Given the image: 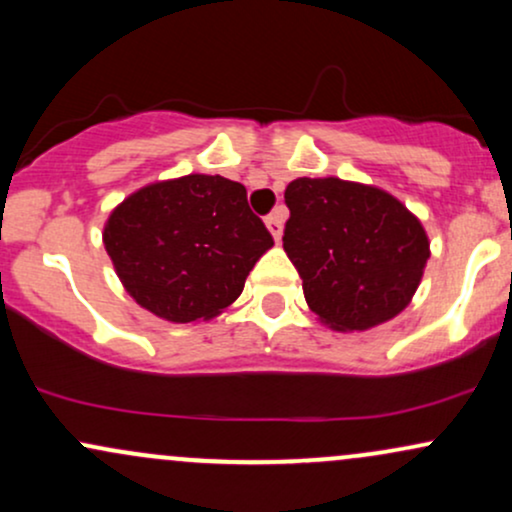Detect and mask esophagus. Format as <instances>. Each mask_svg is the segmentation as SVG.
I'll return each mask as SVG.
<instances>
[{"mask_svg": "<svg viewBox=\"0 0 512 512\" xmlns=\"http://www.w3.org/2000/svg\"><path fill=\"white\" fill-rule=\"evenodd\" d=\"M264 223H267V228H269V233H272V238L276 240V243H279L281 240V233H284V209H276V211H272V214L267 216V219H264Z\"/></svg>", "mask_w": 512, "mask_h": 512, "instance_id": "esophagus-1", "label": "esophagus"}]
</instances>
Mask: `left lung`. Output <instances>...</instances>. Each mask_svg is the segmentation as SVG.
Masks as SVG:
<instances>
[{"label": "left lung", "mask_w": 512, "mask_h": 512, "mask_svg": "<svg viewBox=\"0 0 512 512\" xmlns=\"http://www.w3.org/2000/svg\"><path fill=\"white\" fill-rule=\"evenodd\" d=\"M284 250L308 308L334 332H363L411 303L431 243L411 211L380 187L298 178L284 192Z\"/></svg>", "instance_id": "left-lung-1"}]
</instances>
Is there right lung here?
I'll list each match as a JSON object with an SVG mask.
<instances>
[{
  "label": "right lung",
  "mask_w": 512,
  "mask_h": 512,
  "mask_svg": "<svg viewBox=\"0 0 512 512\" xmlns=\"http://www.w3.org/2000/svg\"><path fill=\"white\" fill-rule=\"evenodd\" d=\"M103 243L122 286L168 322L221 315L274 245L240 182L182 175L151 182L110 211Z\"/></svg>",
  "instance_id": "1"
}]
</instances>
